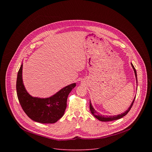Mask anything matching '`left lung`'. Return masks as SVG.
Listing matches in <instances>:
<instances>
[{
  "instance_id": "left-lung-1",
  "label": "left lung",
  "mask_w": 152,
  "mask_h": 152,
  "mask_svg": "<svg viewBox=\"0 0 152 152\" xmlns=\"http://www.w3.org/2000/svg\"><path fill=\"white\" fill-rule=\"evenodd\" d=\"M131 66L134 70V72H135V77H136V79H137V72H136V70L134 67V66H133V64L131 63ZM135 99V97L134 98L131 105L129 106V107L127 109V111H126V112L123 113V114H119V115H114V116H102V115H99L98 114V113L95 111V110L94 109V107H93L91 103V102L90 101V111L91 113H92V114L96 118H97L100 121H113V120H118V119H120L122 117H123L124 116H125L129 112V111L131 110V107L134 104V100Z\"/></svg>"
}]
</instances>
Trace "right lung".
Segmentation results:
<instances>
[{
  "label": "right lung",
  "instance_id": "obj_1",
  "mask_svg": "<svg viewBox=\"0 0 152 152\" xmlns=\"http://www.w3.org/2000/svg\"><path fill=\"white\" fill-rule=\"evenodd\" d=\"M21 65L17 75L16 90L18 101L26 114L32 120L41 123H54L64 115L69 93L76 86L72 83L63 88L53 96L39 99L31 96L25 90L22 80Z\"/></svg>",
  "mask_w": 152,
  "mask_h": 152
}]
</instances>
